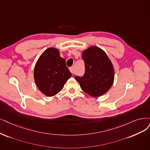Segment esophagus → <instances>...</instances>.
I'll list each match as a JSON object with an SVG mask.
<instances>
[{
  "mask_svg": "<svg viewBox=\"0 0 150 150\" xmlns=\"http://www.w3.org/2000/svg\"><path fill=\"white\" fill-rule=\"evenodd\" d=\"M69 69H70V71H71V74H74V67H70Z\"/></svg>",
  "mask_w": 150,
  "mask_h": 150,
  "instance_id": "1",
  "label": "esophagus"
}]
</instances>
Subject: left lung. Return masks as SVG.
Listing matches in <instances>:
<instances>
[{
	"label": "left lung",
	"instance_id": "left-lung-1",
	"mask_svg": "<svg viewBox=\"0 0 150 150\" xmlns=\"http://www.w3.org/2000/svg\"><path fill=\"white\" fill-rule=\"evenodd\" d=\"M81 57L85 62V73L75 79L83 91L93 97L101 96L113 84L114 69L111 61L106 52L97 46L85 49Z\"/></svg>",
	"mask_w": 150,
	"mask_h": 150
}]
</instances>
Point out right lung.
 I'll list each match as a JSON object with an SVG mask.
<instances>
[{"label": "right lung", "instance_id": "right-lung-1", "mask_svg": "<svg viewBox=\"0 0 150 150\" xmlns=\"http://www.w3.org/2000/svg\"><path fill=\"white\" fill-rule=\"evenodd\" d=\"M71 76L65 64V59L60 56L57 49L50 47L39 57L35 67L34 79L38 88L44 95L53 96L62 90Z\"/></svg>", "mask_w": 150, "mask_h": 150}]
</instances>
